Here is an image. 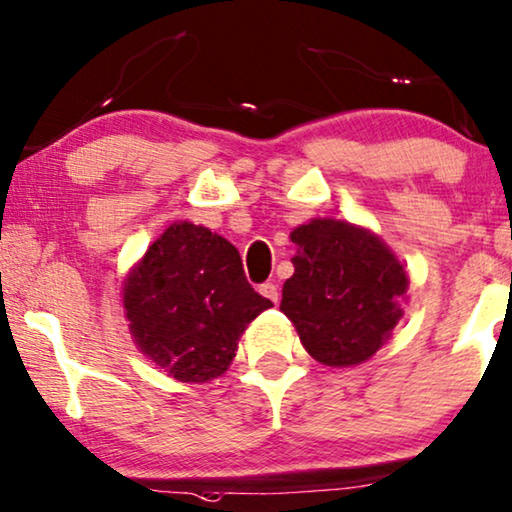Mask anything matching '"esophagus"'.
Listing matches in <instances>:
<instances>
[{
    "mask_svg": "<svg viewBox=\"0 0 512 512\" xmlns=\"http://www.w3.org/2000/svg\"><path fill=\"white\" fill-rule=\"evenodd\" d=\"M258 294H261L263 298H268V301H272L277 305V301H280V291H277V284L275 282H265L258 287Z\"/></svg>",
    "mask_w": 512,
    "mask_h": 512,
    "instance_id": "34e87169",
    "label": "esophagus"
}]
</instances>
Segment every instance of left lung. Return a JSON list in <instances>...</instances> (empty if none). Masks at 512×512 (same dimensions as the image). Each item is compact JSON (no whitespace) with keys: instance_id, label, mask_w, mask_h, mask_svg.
<instances>
[{"instance_id":"1","label":"left lung","mask_w":512,"mask_h":512,"mask_svg":"<svg viewBox=\"0 0 512 512\" xmlns=\"http://www.w3.org/2000/svg\"><path fill=\"white\" fill-rule=\"evenodd\" d=\"M294 275L280 310L303 348L327 367L369 360L402 320L409 277L393 251L360 225L313 218L291 232Z\"/></svg>"}]
</instances>
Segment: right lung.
Instances as JSON below:
<instances>
[{"label": "right lung", "mask_w": 512, "mask_h": 512, "mask_svg": "<svg viewBox=\"0 0 512 512\" xmlns=\"http://www.w3.org/2000/svg\"><path fill=\"white\" fill-rule=\"evenodd\" d=\"M247 282L240 251L204 225H169L124 280L138 350L176 381L225 374L251 320L270 308Z\"/></svg>", "instance_id": "obj_1"}]
</instances>
